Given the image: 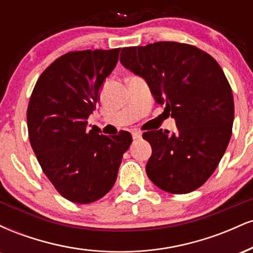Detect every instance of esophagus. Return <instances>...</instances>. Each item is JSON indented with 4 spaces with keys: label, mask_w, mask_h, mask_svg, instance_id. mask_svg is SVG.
<instances>
[{
    "label": "esophagus",
    "mask_w": 253,
    "mask_h": 253,
    "mask_svg": "<svg viewBox=\"0 0 253 253\" xmlns=\"http://www.w3.org/2000/svg\"><path fill=\"white\" fill-rule=\"evenodd\" d=\"M132 136H133V139H140L141 132H139V130H132Z\"/></svg>",
    "instance_id": "obj_1"
}]
</instances>
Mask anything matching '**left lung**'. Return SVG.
Here are the masks:
<instances>
[{
	"label": "left lung",
	"mask_w": 253,
	"mask_h": 253,
	"mask_svg": "<svg viewBox=\"0 0 253 253\" xmlns=\"http://www.w3.org/2000/svg\"><path fill=\"white\" fill-rule=\"evenodd\" d=\"M120 62L146 81L178 128L143 134L152 147L147 176L168 193L196 190L215 171L232 135L233 94L221 66L196 46L176 42L124 47Z\"/></svg>",
	"instance_id": "1"
}]
</instances>
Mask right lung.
<instances>
[{
  "label": "right lung",
  "instance_id": "right-lung-1",
  "mask_svg": "<svg viewBox=\"0 0 253 253\" xmlns=\"http://www.w3.org/2000/svg\"><path fill=\"white\" fill-rule=\"evenodd\" d=\"M120 48L68 52L38 78L27 108L30 143L46 177L75 203L97 201L117 181L132 135L98 134L88 118L101 86L114 70Z\"/></svg>",
  "mask_w": 253,
  "mask_h": 253
}]
</instances>
